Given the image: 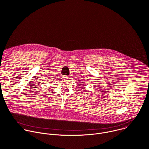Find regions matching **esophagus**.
<instances>
[{
  "label": "esophagus",
  "instance_id": "esophagus-1",
  "mask_svg": "<svg viewBox=\"0 0 149 149\" xmlns=\"http://www.w3.org/2000/svg\"><path fill=\"white\" fill-rule=\"evenodd\" d=\"M63 78H64V79H68V78H68V77H67V76H64V77H63Z\"/></svg>",
  "mask_w": 149,
  "mask_h": 149
}]
</instances>
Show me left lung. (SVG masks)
<instances>
[{
    "label": "left lung",
    "instance_id": "1",
    "mask_svg": "<svg viewBox=\"0 0 149 149\" xmlns=\"http://www.w3.org/2000/svg\"><path fill=\"white\" fill-rule=\"evenodd\" d=\"M82 86H84V84H83V85H82ZM83 87V88H84V87Z\"/></svg>",
    "mask_w": 149,
    "mask_h": 149
}]
</instances>
